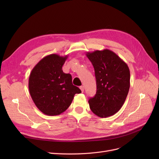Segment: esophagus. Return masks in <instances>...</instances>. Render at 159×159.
I'll use <instances>...</instances> for the list:
<instances>
[{"label":"esophagus","mask_w":159,"mask_h":159,"mask_svg":"<svg viewBox=\"0 0 159 159\" xmlns=\"http://www.w3.org/2000/svg\"><path fill=\"white\" fill-rule=\"evenodd\" d=\"M80 89H81V92H84V86H83V85L80 86Z\"/></svg>","instance_id":"obj_1"}]
</instances>
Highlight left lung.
Segmentation results:
<instances>
[{
    "instance_id": "obj_1",
    "label": "left lung",
    "mask_w": 159,
    "mask_h": 159,
    "mask_svg": "<svg viewBox=\"0 0 159 159\" xmlns=\"http://www.w3.org/2000/svg\"><path fill=\"white\" fill-rule=\"evenodd\" d=\"M86 56L94 68L97 85L96 94L88 101L89 107L99 117L111 116L122 107L129 93V67L108 49L88 52Z\"/></svg>"
}]
</instances>
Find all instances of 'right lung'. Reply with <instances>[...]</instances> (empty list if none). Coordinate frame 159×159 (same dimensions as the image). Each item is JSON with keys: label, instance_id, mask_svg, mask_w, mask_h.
<instances>
[{"label": "right lung", "instance_id": "right-lung-1", "mask_svg": "<svg viewBox=\"0 0 159 159\" xmlns=\"http://www.w3.org/2000/svg\"><path fill=\"white\" fill-rule=\"evenodd\" d=\"M68 56H46L30 72L28 88L31 98L40 111L47 115H57L71 105L75 94L81 90L72 84L71 75L62 70Z\"/></svg>", "mask_w": 159, "mask_h": 159}]
</instances>
